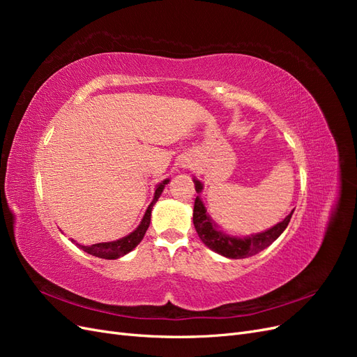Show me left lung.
I'll return each instance as SVG.
<instances>
[{"mask_svg": "<svg viewBox=\"0 0 357 357\" xmlns=\"http://www.w3.org/2000/svg\"><path fill=\"white\" fill-rule=\"evenodd\" d=\"M193 181H195V190L199 193L202 185L198 180ZM291 214H294V210H291V213L283 222L277 223L271 229L265 232L247 236V238H236V236H229L215 228V225L211 222L201 198L197 197L195 205H193V225H195V229L201 241L210 247L211 250L229 259H244L262 252L269 244H273L287 228Z\"/></svg>", "mask_w": 357, "mask_h": 357, "instance_id": "1", "label": "left lung"}]
</instances>
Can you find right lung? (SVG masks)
<instances>
[{
  "instance_id": "add662e5",
  "label": "right lung",
  "mask_w": 357,
  "mask_h": 357,
  "mask_svg": "<svg viewBox=\"0 0 357 357\" xmlns=\"http://www.w3.org/2000/svg\"><path fill=\"white\" fill-rule=\"evenodd\" d=\"M168 181L169 180H164L160 183V185H158L152 204H150L147 207V211L144 214L142 223H139V226L132 234H129V235L123 236V238L117 240V241L100 243V244H92V245H82L79 243H75L74 240H71V241L75 243V245H79L83 252L89 253L92 256H96V257H101V259H117V257H121V256L129 253L132 250V248H135L139 244V241L143 240V236H144V234L149 228V225H150V215H152L153 205L158 201V198L160 197V193H162V190H164V188H165Z\"/></svg>"
}]
</instances>
